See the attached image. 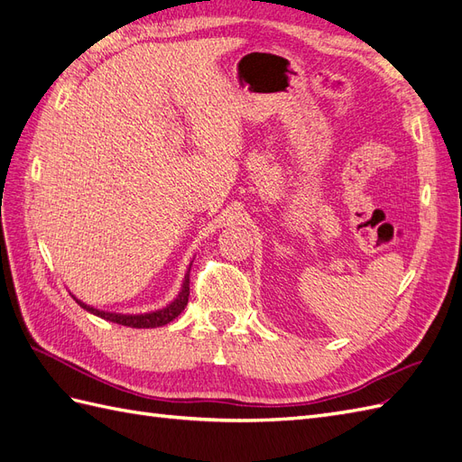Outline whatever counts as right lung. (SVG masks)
Instances as JSON below:
<instances>
[{
  "instance_id": "obj_1",
  "label": "right lung",
  "mask_w": 462,
  "mask_h": 462,
  "mask_svg": "<svg viewBox=\"0 0 462 462\" xmlns=\"http://www.w3.org/2000/svg\"><path fill=\"white\" fill-rule=\"evenodd\" d=\"M192 266V262H190ZM190 266L186 268V273H184V280H182V288L179 291V295L172 299V301L163 307V309H157V310H152V313H140V315H122V313H110V310H101L97 307H91L83 303L81 299H78L76 295H71L73 299H76V303L85 309L87 313H91L95 317H101L105 320H110V322H116V324H124V327H130V328H157V327H163V324H169L171 320L177 319L186 303H189V295H190Z\"/></svg>"
}]
</instances>
